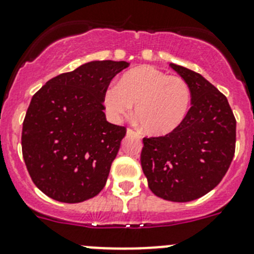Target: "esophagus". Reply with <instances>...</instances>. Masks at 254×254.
I'll list each match as a JSON object with an SVG mask.
<instances>
[{"label": "esophagus", "mask_w": 254, "mask_h": 254, "mask_svg": "<svg viewBox=\"0 0 254 254\" xmlns=\"http://www.w3.org/2000/svg\"><path fill=\"white\" fill-rule=\"evenodd\" d=\"M127 135H134V136H138V138L140 136V135H139V132H136L135 130L130 129V127L127 130Z\"/></svg>", "instance_id": "esophagus-1"}]
</instances>
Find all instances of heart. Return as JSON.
<instances>
[{
    "label": "heart",
    "instance_id": "1",
    "mask_svg": "<svg viewBox=\"0 0 254 254\" xmlns=\"http://www.w3.org/2000/svg\"><path fill=\"white\" fill-rule=\"evenodd\" d=\"M104 105L115 120L135 114L141 127L152 135H164L177 129L191 105V90L184 78L141 65L130 69L104 93Z\"/></svg>",
    "mask_w": 254,
    "mask_h": 254
}]
</instances>
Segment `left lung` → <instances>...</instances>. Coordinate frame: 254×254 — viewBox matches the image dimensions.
Here are the masks:
<instances>
[{
	"label": "left lung",
	"mask_w": 254,
	"mask_h": 254,
	"mask_svg": "<svg viewBox=\"0 0 254 254\" xmlns=\"http://www.w3.org/2000/svg\"><path fill=\"white\" fill-rule=\"evenodd\" d=\"M170 65L189 83L192 106L177 129L143 138L140 163L154 195L187 202L210 192L228 172L235 153L237 122L227 97L215 86L193 70Z\"/></svg>",
	"instance_id": "obj_1"
}]
</instances>
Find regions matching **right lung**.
Masks as SVG:
<instances>
[{
	"label": "right lung",
	"mask_w": 254,
	"mask_h": 254,
	"mask_svg": "<svg viewBox=\"0 0 254 254\" xmlns=\"http://www.w3.org/2000/svg\"><path fill=\"white\" fill-rule=\"evenodd\" d=\"M127 62L96 61L49 79L22 123V157L31 180L53 200L76 204L106 184L127 127L106 122L104 93Z\"/></svg>",
	"instance_id": "right-lung-1"
}]
</instances>
